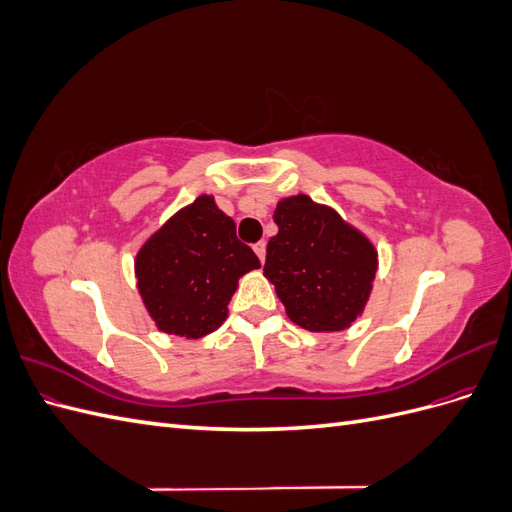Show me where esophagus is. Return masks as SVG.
<instances>
[{
	"label": "esophagus",
	"mask_w": 512,
	"mask_h": 512,
	"mask_svg": "<svg viewBox=\"0 0 512 512\" xmlns=\"http://www.w3.org/2000/svg\"><path fill=\"white\" fill-rule=\"evenodd\" d=\"M254 252H256V256L260 258V262H265V254H267V243H265V241H258V243H254Z\"/></svg>",
	"instance_id": "34e87169"
}]
</instances>
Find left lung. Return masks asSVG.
Here are the masks:
<instances>
[{
    "label": "left lung",
    "instance_id": "obj_1",
    "mask_svg": "<svg viewBox=\"0 0 512 512\" xmlns=\"http://www.w3.org/2000/svg\"><path fill=\"white\" fill-rule=\"evenodd\" d=\"M265 275L292 322L307 331H342L363 312L378 254L359 230L299 194L277 205Z\"/></svg>",
    "mask_w": 512,
    "mask_h": 512
}]
</instances>
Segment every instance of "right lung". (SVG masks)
<instances>
[{
  "label": "right lung",
  "mask_w": 512,
  "mask_h": 512,
  "mask_svg": "<svg viewBox=\"0 0 512 512\" xmlns=\"http://www.w3.org/2000/svg\"><path fill=\"white\" fill-rule=\"evenodd\" d=\"M258 267L211 196L173 215L136 256L138 290L158 329L190 339L220 327L239 277Z\"/></svg>",
  "instance_id": "1"
}]
</instances>
